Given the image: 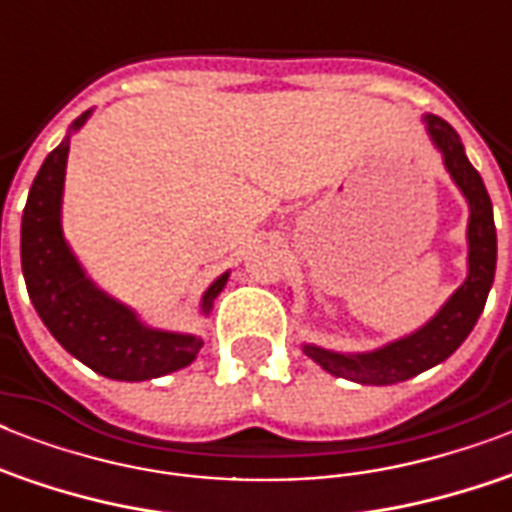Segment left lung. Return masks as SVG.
I'll return each instance as SVG.
<instances>
[{"mask_svg":"<svg viewBox=\"0 0 512 512\" xmlns=\"http://www.w3.org/2000/svg\"><path fill=\"white\" fill-rule=\"evenodd\" d=\"M433 143L441 148L444 164L454 183L460 185L470 204V273L465 284L452 295V300L441 308L436 319L425 324L420 332L393 342L388 348L364 353V356H342L329 350L305 345V353L324 366L329 374L361 385H396L414 374L425 372L430 366L441 364L454 350L460 348L465 337L473 332L478 316L484 311L486 297L492 289L494 268H497V231H494L492 199L476 167L468 162L460 135L454 127L438 116H425Z\"/></svg>","mask_w":512,"mask_h":512,"instance_id":"8db88e82","label":"left lung"}]
</instances>
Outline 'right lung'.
I'll use <instances>...</instances> for the list:
<instances>
[{"mask_svg":"<svg viewBox=\"0 0 512 512\" xmlns=\"http://www.w3.org/2000/svg\"><path fill=\"white\" fill-rule=\"evenodd\" d=\"M82 114L74 122L79 130ZM68 138L44 159L28 191L20 223V263L31 303L39 319L63 348L92 372L111 380H154L183 369L196 358L204 342L193 335L156 332L143 327L124 305L92 287L63 241L60 231V193L66 175ZM228 273L207 289L204 311L225 287Z\"/></svg>","mask_w":512,"mask_h":512,"instance_id":"obj_1","label":"right lung"}]
</instances>
